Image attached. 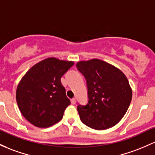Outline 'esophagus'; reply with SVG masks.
I'll use <instances>...</instances> for the list:
<instances>
[{"mask_svg":"<svg viewBox=\"0 0 155 155\" xmlns=\"http://www.w3.org/2000/svg\"><path fill=\"white\" fill-rule=\"evenodd\" d=\"M76 102V98H74L71 99V103H72V104H75Z\"/></svg>","mask_w":155,"mask_h":155,"instance_id":"34e87169","label":"esophagus"}]
</instances>
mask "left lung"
<instances>
[{"label":"left lung","instance_id":"1","mask_svg":"<svg viewBox=\"0 0 155 155\" xmlns=\"http://www.w3.org/2000/svg\"><path fill=\"white\" fill-rule=\"evenodd\" d=\"M76 68L85 78L87 87V103L77 106L81 121L98 130L117 124L132 100V90L125 75L97 59L78 62Z\"/></svg>","mask_w":155,"mask_h":155}]
</instances>
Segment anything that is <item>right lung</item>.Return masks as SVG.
<instances>
[{"label": "right lung", "instance_id": "1", "mask_svg": "<svg viewBox=\"0 0 155 155\" xmlns=\"http://www.w3.org/2000/svg\"><path fill=\"white\" fill-rule=\"evenodd\" d=\"M74 62L48 58L34 65L18 84L16 100L22 115L40 128L55 124L63 117L71 101L61 78Z\"/></svg>", "mask_w": 155, "mask_h": 155}]
</instances>
